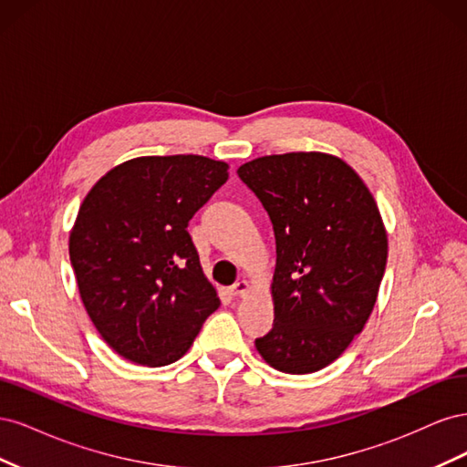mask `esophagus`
<instances>
[{
  "instance_id": "obj_1",
  "label": "esophagus",
  "mask_w": 467,
  "mask_h": 467,
  "mask_svg": "<svg viewBox=\"0 0 467 467\" xmlns=\"http://www.w3.org/2000/svg\"><path fill=\"white\" fill-rule=\"evenodd\" d=\"M249 290H251V286L247 280H239L234 286H230V294L234 296V298H244V296L249 294Z\"/></svg>"
}]
</instances>
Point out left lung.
<instances>
[{
    "instance_id": "obj_1",
    "label": "left lung",
    "mask_w": 467,
    "mask_h": 467,
    "mask_svg": "<svg viewBox=\"0 0 467 467\" xmlns=\"http://www.w3.org/2000/svg\"><path fill=\"white\" fill-rule=\"evenodd\" d=\"M237 175L276 237L275 323L255 347L280 372H317L343 355L374 309L388 261L378 204L355 169L331 153L263 155Z\"/></svg>"
}]
</instances>
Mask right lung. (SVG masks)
I'll use <instances>...</instances> for the list:
<instances>
[{
    "instance_id": "obj_1",
    "label": "right lung",
    "mask_w": 467,
    "mask_h": 467,
    "mask_svg": "<svg viewBox=\"0 0 467 467\" xmlns=\"http://www.w3.org/2000/svg\"><path fill=\"white\" fill-rule=\"evenodd\" d=\"M228 169L204 155H144L83 199L69 261L95 329L122 358L150 368L179 360L218 309L187 225Z\"/></svg>"
}]
</instances>
